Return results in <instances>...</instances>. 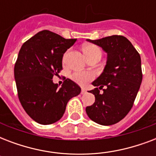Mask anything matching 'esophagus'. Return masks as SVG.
<instances>
[{"label":"esophagus","instance_id":"34e87169","mask_svg":"<svg viewBox=\"0 0 156 156\" xmlns=\"http://www.w3.org/2000/svg\"><path fill=\"white\" fill-rule=\"evenodd\" d=\"M87 93V90H86L85 88H82V91H81V94L82 95H84V94H86Z\"/></svg>","mask_w":156,"mask_h":156}]
</instances>
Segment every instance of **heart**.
<instances>
[{
    "mask_svg": "<svg viewBox=\"0 0 156 156\" xmlns=\"http://www.w3.org/2000/svg\"><path fill=\"white\" fill-rule=\"evenodd\" d=\"M83 52L87 57L96 53L101 54V51L100 48L97 46L93 44L86 45L83 48ZM94 77H95L94 73H90V72H75L72 74L71 78L80 85H85L89 83L90 80H92Z\"/></svg>",
    "mask_w": 156,
    "mask_h": 156,
    "instance_id": "b5f03b06",
    "label": "heart"
}]
</instances>
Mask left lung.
<instances>
[{"instance_id":"8db88e82","label":"left lung","mask_w":156,"mask_h":156,"mask_svg":"<svg viewBox=\"0 0 156 156\" xmlns=\"http://www.w3.org/2000/svg\"><path fill=\"white\" fill-rule=\"evenodd\" d=\"M102 48L107 62L102 73L92 83L95 103L86 108L90 120L102 126L121 121L130 111L143 80L140 55L122 35L87 40ZM103 89L104 92L100 93Z\"/></svg>"}]
</instances>
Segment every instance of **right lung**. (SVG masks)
Here are the masks:
<instances>
[{"mask_svg": "<svg viewBox=\"0 0 156 156\" xmlns=\"http://www.w3.org/2000/svg\"><path fill=\"white\" fill-rule=\"evenodd\" d=\"M76 40L44 30L24 43L18 52L14 66L18 99L37 123L50 125L59 121L69 100L80 94V87L69 78L60 88L52 81L62 69L64 53Z\"/></svg>", "mask_w": 156, "mask_h": 156, "instance_id": "1", "label": "right lung"}]
</instances>
